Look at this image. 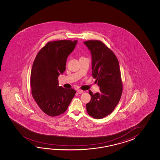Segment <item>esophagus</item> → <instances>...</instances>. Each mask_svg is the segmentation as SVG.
I'll list each match as a JSON object with an SVG mask.
<instances>
[{"instance_id": "obj_1", "label": "esophagus", "mask_w": 160, "mask_h": 160, "mask_svg": "<svg viewBox=\"0 0 160 160\" xmlns=\"http://www.w3.org/2000/svg\"><path fill=\"white\" fill-rule=\"evenodd\" d=\"M77 92H78V94H81L82 92H83V91L81 89H78V90H77Z\"/></svg>"}]
</instances>
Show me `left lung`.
<instances>
[{"label":"left lung","mask_w":160,"mask_h":160,"mask_svg":"<svg viewBox=\"0 0 160 160\" xmlns=\"http://www.w3.org/2000/svg\"><path fill=\"white\" fill-rule=\"evenodd\" d=\"M92 54V75L100 88V92L92 94L86 104L88 113L92 118L101 119L112 112L122 92V83L119 62L105 44L99 41L84 42Z\"/></svg>","instance_id":"1"}]
</instances>
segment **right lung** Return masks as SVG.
<instances>
[{"label": "right lung", "instance_id": "1", "mask_svg": "<svg viewBox=\"0 0 160 160\" xmlns=\"http://www.w3.org/2000/svg\"><path fill=\"white\" fill-rule=\"evenodd\" d=\"M77 43V40L49 42L34 60L31 74L32 95L40 109L48 116L64 113L75 95L74 89L59 86L58 78L65 72L67 58Z\"/></svg>", "mask_w": 160, "mask_h": 160}]
</instances>
